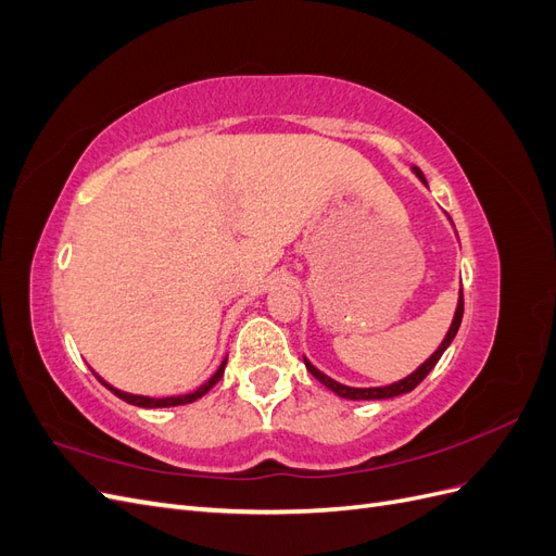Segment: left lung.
Segmentation results:
<instances>
[{"instance_id":"1","label":"left lung","mask_w":556,"mask_h":556,"mask_svg":"<svg viewBox=\"0 0 556 556\" xmlns=\"http://www.w3.org/2000/svg\"><path fill=\"white\" fill-rule=\"evenodd\" d=\"M415 174L419 176V180L427 182V180H425V176H422V172L415 169ZM462 317H464V292H459L457 313H454V319H452V325H450V331H447V336H445V341L441 343V348L435 350L433 355H431L422 366H419L415 374H410L408 378H403V380H399V382L387 384V387H366V390H359V387H345V384H341V382L331 380V378H329V376H325L323 371H317V368H315L308 359H304V362H306V368H308V371H311L319 382H323L325 387H329L331 392H336V394L343 396V399H352V401H366V399H392V396H399V394L413 392L415 387L429 376V371H431V368H433L435 364H439V359L443 357V352L447 350V345L452 343L454 336H457L459 325H462Z\"/></svg>"}]
</instances>
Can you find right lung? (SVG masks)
Here are the masks:
<instances>
[{
  "instance_id": "obj_1",
  "label": "right lung",
  "mask_w": 556,
  "mask_h": 556,
  "mask_svg": "<svg viewBox=\"0 0 556 556\" xmlns=\"http://www.w3.org/2000/svg\"><path fill=\"white\" fill-rule=\"evenodd\" d=\"M225 366H227V362H223L220 364V368H217L215 371V376L206 382V384H201L197 392H192V394H182V396H166V399H150V396H139V394H127V392H121V390H115V387H111L109 382H104L102 378H99V382L102 384H106L109 390L117 396V399H123V401H127V403H131V406H141V408H169V406H182V403H192V401H197L199 396H204L211 387L223 378V374H225Z\"/></svg>"
}]
</instances>
